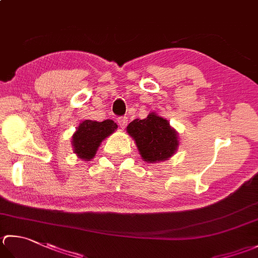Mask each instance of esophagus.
Here are the masks:
<instances>
[{"label": "esophagus", "mask_w": 258, "mask_h": 258, "mask_svg": "<svg viewBox=\"0 0 258 258\" xmlns=\"http://www.w3.org/2000/svg\"><path fill=\"white\" fill-rule=\"evenodd\" d=\"M117 123H118L120 128H125L126 125H127V123H128V119H127V117H118Z\"/></svg>", "instance_id": "esophagus-1"}]
</instances>
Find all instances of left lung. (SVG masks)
Here are the masks:
<instances>
[{"label":"left lung","mask_w":258,"mask_h":258,"mask_svg":"<svg viewBox=\"0 0 258 258\" xmlns=\"http://www.w3.org/2000/svg\"><path fill=\"white\" fill-rule=\"evenodd\" d=\"M126 131L135 141L141 156L146 162L165 161L178 150L176 131L171 127L168 120L155 113H150L144 119H134Z\"/></svg>","instance_id":"1"}]
</instances>
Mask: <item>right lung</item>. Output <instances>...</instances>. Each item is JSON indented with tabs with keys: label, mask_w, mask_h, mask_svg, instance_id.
<instances>
[{
	"label": "right lung",
	"mask_w": 258,
	"mask_h": 258,
	"mask_svg": "<svg viewBox=\"0 0 258 258\" xmlns=\"http://www.w3.org/2000/svg\"><path fill=\"white\" fill-rule=\"evenodd\" d=\"M116 130L117 124L112 119H106L103 122L90 119L84 120L73 135L74 153L77 154L79 159L90 161L97 152L100 143Z\"/></svg>",
	"instance_id": "obj_1"
}]
</instances>
